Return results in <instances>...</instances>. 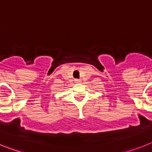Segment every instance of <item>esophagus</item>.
I'll return each mask as SVG.
<instances>
[{"instance_id":"34e87169","label":"esophagus","mask_w":152,"mask_h":152,"mask_svg":"<svg viewBox=\"0 0 152 152\" xmlns=\"http://www.w3.org/2000/svg\"><path fill=\"white\" fill-rule=\"evenodd\" d=\"M75 83H80V80H79V79H76V80H75Z\"/></svg>"}]
</instances>
